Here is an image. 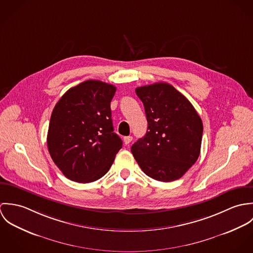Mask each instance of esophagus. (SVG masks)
I'll use <instances>...</instances> for the list:
<instances>
[{
    "label": "esophagus",
    "mask_w": 253,
    "mask_h": 253,
    "mask_svg": "<svg viewBox=\"0 0 253 253\" xmlns=\"http://www.w3.org/2000/svg\"><path fill=\"white\" fill-rule=\"evenodd\" d=\"M132 141V136H125L124 137V142H125V144L128 145L130 142Z\"/></svg>",
    "instance_id": "1"
}]
</instances>
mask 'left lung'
Returning a JSON list of instances; mask_svg holds the SVG:
<instances>
[{"label":"left lung","mask_w":253,"mask_h":253,"mask_svg":"<svg viewBox=\"0 0 253 253\" xmlns=\"http://www.w3.org/2000/svg\"><path fill=\"white\" fill-rule=\"evenodd\" d=\"M148 128L131 146V153L146 175L170 182L182 177L197 162L203 122L191 102L171 84L156 83L137 87Z\"/></svg>","instance_id":"obj_1"}]
</instances>
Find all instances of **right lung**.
Listing matches in <instances>:
<instances>
[{
  "label": "right lung",
  "mask_w": 253,
  "mask_h": 253,
  "mask_svg": "<svg viewBox=\"0 0 253 253\" xmlns=\"http://www.w3.org/2000/svg\"><path fill=\"white\" fill-rule=\"evenodd\" d=\"M115 92L113 84L88 80L68 89L54 106L46 143L52 161L68 179L98 180L122 148L111 118Z\"/></svg>",
  "instance_id": "add662e5"
}]
</instances>
